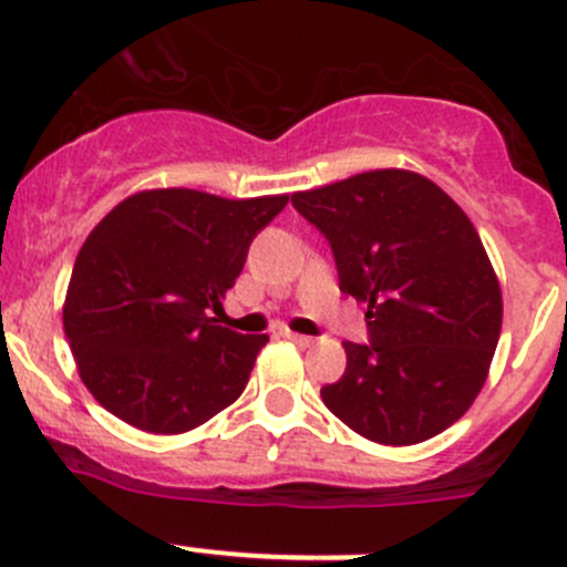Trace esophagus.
Listing matches in <instances>:
<instances>
[{
    "label": "esophagus",
    "mask_w": 567,
    "mask_h": 567,
    "mask_svg": "<svg viewBox=\"0 0 567 567\" xmlns=\"http://www.w3.org/2000/svg\"><path fill=\"white\" fill-rule=\"evenodd\" d=\"M282 337H288L290 342H296V346H301V348H310L312 342V337H307V334H296V331H290V329H282Z\"/></svg>",
    "instance_id": "34e87169"
}]
</instances>
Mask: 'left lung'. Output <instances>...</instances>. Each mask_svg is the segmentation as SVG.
Returning <instances> with one entry per match:
<instances>
[{"label": "left lung", "instance_id": "obj_1", "mask_svg": "<svg viewBox=\"0 0 567 567\" xmlns=\"http://www.w3.org/2000/svg\"><path fill=\"white\" fill-rule=\"evenodd\" d=\"M293 208L334 255L342 293L368 305L326 409L379 444H420L466 414L502 329V293L468 216L427 177L375 169L299 192Z\"/></svg>", "mask_w": 567, "mask_h": 567}]
</instances>
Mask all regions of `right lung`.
Segmentation results:
<instances>
[{
	"instance_id": "obj_1",
	"label": "right lung",
	"mask_w": 567,
	"mask_h": 567,
	"mask_svg": "<svg viewBox=\"0 0 567 567\" xmlns=\"http://www.w3.org/2000/svg\"><path fill=\"white\" fill-rule=\"evenodd\" d=\"M285 205L288 194L153 188L99 221L73 262L62 323L106 411L140 431L183 433L236 403L268 334H238L210 310Z\"/></svg>"
}]
</instances>
